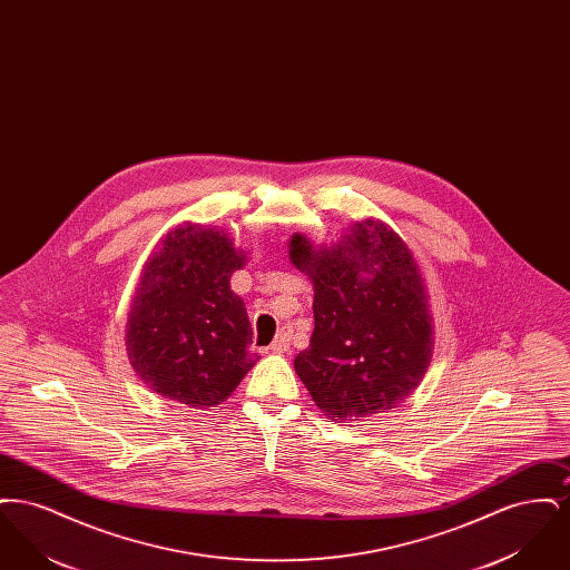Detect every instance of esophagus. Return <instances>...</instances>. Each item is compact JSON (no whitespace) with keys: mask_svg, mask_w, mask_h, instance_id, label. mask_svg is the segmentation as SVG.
Listing matches in <instances>:
<instances>
[{"mask_svg":"<svg viewBox=\"0 0 570 570\" xmlns=\"http://www.w3.org/2000/svg\"><path fill=\"white\" fill-rule=\"evenodd\" d=\"M288 346H291V340H288V335L284 333V335H277V337H275V342H273L267 351H269V353L282 354L288 351Z\"/></svg>","mask_w":570,"mask_h":570,"instance_id":"esophagus-1","label":"esophagus"}]
</instances>
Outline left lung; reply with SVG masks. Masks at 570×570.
I'll return each mask as SVG.
<instances>
[{"label": "left lung", "instance_id": "8db88e82", "mask_svg": "<svg viewBox=\"0 0 570 570\" xmlns=\"http://www.w3.org/2000/svg\"><path fill=\"white\" fill-rule=\"evenodd\" d=\"M291 263L314 284V333L295 372L316 406L337 423L402 406L434 354L425 279L404 239L379 219L331 247L297 233Z\"/></svg>", "mask_w": 570, "mask_h": 570}]
</instances>
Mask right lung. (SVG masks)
<instances>
[{
	"mask_svg": "<svg viewBox=\"0 0 570 570\" xmlns=\"http://www.w3.org/2000/svg\"><path fill=\"white\" fill-rule=\"evenodd\" d=\"M245 252L216 228L184 224L145 263L126 323L136 376L191 407L222 404L256 363L244 301L230 275Z\"/></svg>",
	"mask_w": 570,
	"mask_h": 570,
	"instance_id": "right-lung-1",
	"label": "right lung"
}]
</instances>
